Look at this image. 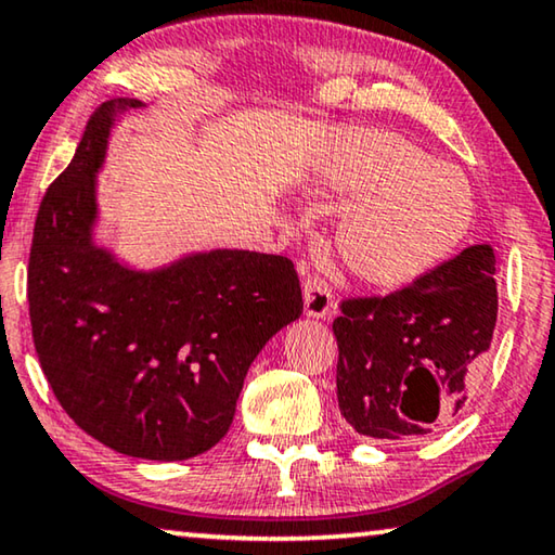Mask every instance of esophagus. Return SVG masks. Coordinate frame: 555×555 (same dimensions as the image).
I'll return each instance as SVG.
<instances>
[{
	"instance_id": "esophagus-1",
	"label": "esophagus",
	"mask_w": 555,
	"mask_h": 555,
	"mask_svg": "<svg viewBox=\"0 0 555 555\" xmlns=\"http://www.w3.org/2000/svg\"><path fill=\"white\" fill-rule=\"evenodd\" d=\"M297 270H300L305 287V312L310 318H325V314H330L332 305H335V293H332L327 280H322L307 260H302Z\"/></svg>"
}]
</instances>
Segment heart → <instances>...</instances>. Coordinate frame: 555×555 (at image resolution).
Instances as JSON below:
<instances>
[{"label":"heart","mask_w":555,"mask_h":555,"mask_svg":"<svg viewBox=\"0 0 555 555\" xmlns=\"http://www.w3.org/2000/svg\"><path fill=\"white\" fill-rule=\"evenodd\" d=\"M325 183L364 195L339 225L337 248L372 285L420 280L464 243L474 223V191L462 170L395 133L349 135L330 158Z\"/></svg>","instance_id":"heart-1"}]
</instances>
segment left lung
<instances>
[{
    "mask_svg": "<svg viewBox=\"0 0 555 555\" xmlns=\"http://www.w3.org/2000/svg\"><path fill=\"white\" fill-rule=\"evenodd\" d=\"M493 272V250L472 245L402 289L339 302L337 402L354 431L422 437L464 406L496 327Z\"/></svg>",
    "mask_w": 555,
    "mask_h": 555,
    "instance_id": "1",
    "label": "left lung"
}]
</instances>
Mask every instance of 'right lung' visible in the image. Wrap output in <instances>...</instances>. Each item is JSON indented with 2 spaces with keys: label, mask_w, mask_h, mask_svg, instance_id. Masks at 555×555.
Instances as JSON below:
<instances>
[{
  "label": "right lung",
  "mask_w": 555,
  "mask_h": 555,
  "mask_svg": "<svg viewBox=\"0 0 555 555\" xmlns=\"http://www.w3.org/2000/svg\"><path fill=\"white\" fill-rule=\"evenodd\" d=\"M116 104L93 111L41 198L31 337L51 391L83 431L121 454L181 462L225 437L250 362L300 318L302 289L285 255L212 250L146 275L93 248V173Z\"/></svg>",
  "instance_id": "1"
}]
</instances>
